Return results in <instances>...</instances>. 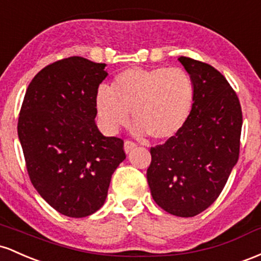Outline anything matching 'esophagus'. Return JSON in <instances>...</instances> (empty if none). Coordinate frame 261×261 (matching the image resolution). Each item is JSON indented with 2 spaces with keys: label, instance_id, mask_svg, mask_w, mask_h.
I'll return each instance as SVG.
<instances>
[{
  "label": "esophagus",
  "instance_id": "obj_1",
  "mask_svg": "<svg viewBox=\"0 0 261 261\" xmlns=\"http://www.w3.org/2000/svg\"><path fill=\"white\" fill-rule=\"evenodd\" d=\"M137 148V144L136 143H133V142H130V140H125L124 142V151L125 153H130L132 150H134V149Z\"/></svg>",
  "mask_w": 261,
  "mask_h": 261
}]
</instances>
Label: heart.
<instances>
[{"mask_svg": "<svg viewBox=\"0 0 261 261\" xmlns=\"http://www.w3.org/2000/svg\"><path fill=\"white\" fill-rule=\"evenodd\" d=\"M192 102L194 84L180 67H133L117 75L112 87H99L96 110L108 133L127 124L130 111L137 133L162 140L181 130Z\"/></svg>", "mask_w": 261, "mask_h": 261, "instance_id": "1", "label": "heart"}]
</instances>
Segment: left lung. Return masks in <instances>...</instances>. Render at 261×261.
Returning <instances> with one entry per match:
<instances>
[{"label":"left lung","mask_w":261,"mask_h":261,"mask_svg":"<svg viewBox=\"0 0 261 261\" xmlns=\"http://www.w3.org/2000/svg\"><path fill=\"white\" fill-rule=\"evenodd\" d=\"M194 84V103L181 130L150 149L151 196L177 217H194L213 203L239 158L243 124L238 96L218 70L180 57Z\"/></svg>","instance_id":"left-lung-1"}]
</instances>
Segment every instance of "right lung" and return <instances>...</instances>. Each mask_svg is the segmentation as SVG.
<instances>
[{"label": "right lung", "instance_id": "add662e5", "mask_svg": "<svg viewBox=\"0 0 261 261\" xmlns=\"http://www.w3.org/2000/svg\"><path fill=\"white\" fill-rule=\"evenodd\" d=\"M106 64L70 57L45 66L29 84L18 138L38 194L61 215L83 218L103 206L111 177L125 159L123 140L95 123Z\"/></svg>", "mask_w": 261, "mask_h": 261}]
</instances>
